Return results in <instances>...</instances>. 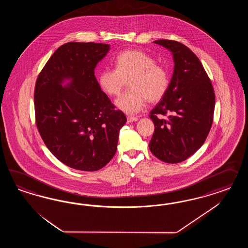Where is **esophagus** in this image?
I'll list each match as a JSON object with an SVG mask.
<instances>
[{"mask_svg":"<svg viewBox=\"0 0 248 248\" xmlns=\"http://www.w3.org/2000/svg\"><path fill=\"white\" fill-rule=\"evenodd\" d=\"M136 121H138V118L137 117H134V116H130V117L127 118V122L129 124L133 123V122H136Z\"/></svg>","mask_w":248,"mask_h":248,"instance_id":"34e87169","label":"esophagus"}]
</instances>
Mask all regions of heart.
I'll return each mask as SVG.
<instances>
[{
    "instance_id": "heart-1",
    "label": "heart",
    "mask_w": 248,
    "mask_h": 248,
    "mask_svg": "<svg viewBox=\"0 0 248 248\" xmlns=\"http://www.w3.org/2000/svg\"><path fill=\"white\" fill-rule=\"evenodd\" d=\"M115 69H106L98 75V84L105 93L115 96L120 93L125 80L130 90L114 102L115 106L126 114L141 112L147 100L157 102L169 86V75L165 68L156 64L155 59L140 50H130L117 55Z\"/></svg>"
}]
</instances>
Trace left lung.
<instances>
[{
    "label": "left lung",
    "mask_w": 248,
    "mask_h": 248,
    "mask_svg": "<svg viewBox=\"0 0 248 248\" xmlns=\"http://www.w3.org/2000/svg\"><path fill=\"white\" fill-rule=\"evenodd\" d=\"M155 44L173 55V76L161 101L150 112L155 132L149 143L153 155L168 164L193 155L209 134L216 97L201 62L186 45L171 40ZM168 114L164 120L157 115Z\"/></svg>",
    "instance_id": "obj_1"
}]
</instances>
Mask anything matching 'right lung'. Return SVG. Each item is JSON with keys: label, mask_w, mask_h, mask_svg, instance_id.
<instances>
[{"label": "right lung", "mask_w": 248, "mask_h": 248, "mask_svg": "<svg viewBox=\"0 0 248 248\" xmlns=\"http://www.w3.org/2000/svg\"><path fill=\"white\" fill-rule=\"evenodd\" d=\"M109 50L105 44L66 43L46 62L35 84L38 131L53 155L76 170L97 171L107 165L127 121L94 75Z\"/></svg>", "instance_id": "obj_1"}]
</instances>
